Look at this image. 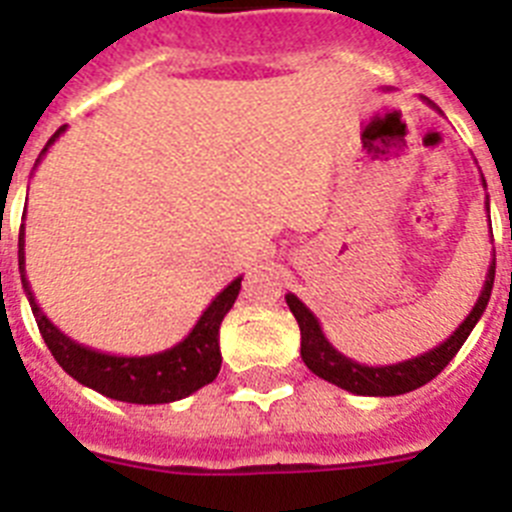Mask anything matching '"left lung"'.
<instances>
[{"instance_id":"1","label":"left lung","mask_w":512,"mask_h":512,"mask_svg":"<svg viewBox=\"0 0 512 512\" xmlns=\"http://www.w3.org/2000/svg\"><path fill=\"white\" fill-rule=\"evenodd\" d=\"M427 101L432 109H437L435 103L429 98H422ZM440 111V109H437ZM482 184L487 187L482 176ZM487 210H489V197H487ZM492 283H495V257L489 263L487 270V281H484V289L476 299L474 309L468 312L466 320L455 328V333L450 338L435 346L432 351L422 356H414V359H406V362L398 364H385V367H367V364H359L349 356H343L341 351L333 346V343L325 338L320 328V320L312 315V309L304 302H299L294 294H286V304L294 312L296 322H299V330H302V359L317 377L322 380L333 382L338 388L349 390L354 395H403L409 390L422 388L427 385L432 377H437L442 369L448 367L450 359L458 354L466 338L471 336V330L479 322V317L484 315L487 309L489 296H492Z\"/></svg>"}]
</instances>
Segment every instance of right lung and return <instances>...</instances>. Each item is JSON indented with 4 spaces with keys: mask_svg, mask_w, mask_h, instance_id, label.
I'll return each instance as SVG.
<instances>
[{
    "mask_svg": "<svg viewBox=\"0 0 512 512\" xmlns=\"http://www.w3.org/2000/svg\"><path fill=\"white\" fill-rule=\"evenodd\" d=\"M67 127H59L49 137L46 150L54 145ZM38 156V161H41ZM36 161V163H38ZM17 260H20V278H23V289L28 296L33 317L38 322V330L49 346L51 356L57 359L59 367L70 377H75L80 385L93 388L96 393L114 398L124 403H171L179 398H187L195 390L205 388L208 382L216 380L218 369H221V346H218V330L231 307H234L239 289H242V276L221 291V294L208 304L190 336L179 341L176 346L150 356H117L103 354V351L88 349L83 343L72 341L64 336L62 330L41 312L36 296L30 291V283L25 278V226H20V242H17Z\"/></svg>",
    "mask_w": 512,
    "mask_h": 512,
    "instance_id": "1",
    "label": "right lung"
}]
</instances>
